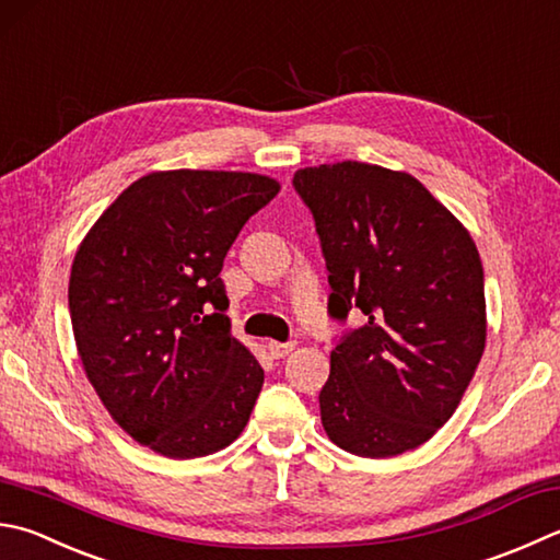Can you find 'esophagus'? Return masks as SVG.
<instances>
[{
  "mask_svg": "<svg viewBox=\"0 0 560 560\" xmlns=\"http://www.w3.org/2000/svg\"><path fill=\"white\" fill-rule=\"evenodd\" d=\"M266 348H268V353H270L272 358H284V355H290V353L294 351V341H288V343L268 341V343H266Z\"/></svg>",
  "mask_w": 560,
  "mask_h": 560,
  "instance_id": "esophagus-1",
  "label": "esophagus"
}]
</instances>
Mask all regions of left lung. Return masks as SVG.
<instances>
[{
    "instance_id": "left-lung-1",
    "label": "left lung",
    "mask_w": 560,
    "mask_h": 560,
    "mask_svg": "<svg viewBox=\"0 0 560 560\" xmlns=\"http://www.w3.org/2000/svg\"><path fill=\"white\" fill-rule=\"evenodd\" d=\"M292 185L322 241L329 314H365L331 351L326 436L361 458L427 444L460 405L488 336L468 229L417 177L371 163L302 167Z\"/></svg>"
}]
</instances>
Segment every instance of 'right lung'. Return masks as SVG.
Wrapping results in <instances>:
<instances>
[{
  "label": "right lung",
  "mask_w": 560,
  "mask_h": 560,
  "mask_svg": "<svg viewBox=\"0 0 560 560\" xmlns=\"http://www.w3.org/2000/svg\"><path fill=\"white\" fill-rule=\"evenodd\" d=\"M278 192L256 173H149L75 253L68 304L84 375L116 424L161 456H209L248 424L262 368L231 336L219 272Z\"/></svg>",
  "instance_id": "right-lung-1"
}]
</instances>
